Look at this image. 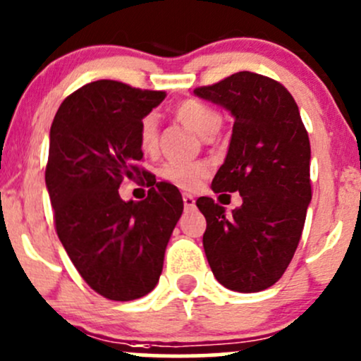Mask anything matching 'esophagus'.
I'll return each mask as SVG.
<instances>
[{
	"mask_svg": "<svg viewBox=\"0 0 361 361\" xmlns=\"http://www.w3.org/2000/svg\"><path fill=\"white\" fill-rule=\"evenodd\" d=\"M182 201H184V206L188 209L194 208V204H196V200H194L191 194H184V196H182Z\"/></svg>",
	"mask_w": 361,
	"mask_h": 361,
	"instance_id": "obj_1",
	"label": "esophagus"
}]
</instances>
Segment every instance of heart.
<instances>
[{
	"label": "heart",
	"mask_w": 361,
	"mask_h": 361,
	"mask_svg": "<svg viewBox=\"0 0 361 361\" xmlns=\"http://www.w3.org/2000/svg\"><path fill=\"white\" fill-rule=\"evenodd\" d=\"M173 114L184 126L209 140L221 128V117L209 105L200 100H184L173 109ZM137 141L143 152H153L159 143V121L155 114H148L141 119L137 129ZM209 173V167L202 161H167L160 170L161 179L185 191H194L201 185L202 179Z\"/></svg>",
	"instance_id": "b5f03b06"
}]
</instances>
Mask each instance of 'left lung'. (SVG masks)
<instances>
[{
  "label": "left lung",
  "instance_id": "1",
  "mask_svg": "<svg viewBox=\"0 0 361 361\" xmlns=\"http://www.w3.org/2000/svg\"><path fill=\"white\" fill-rule=\"evenodd\" d=\"M194 95L233 116L225 161L214 192H238L242 204L226 214L202 196L206 259L225 288L254 293L283 276L300 242L310 189V141L298 105L281 83L238 71Z\"/></svg>",
  "mask_w": 361,
  "mask_h": 361
}]
</instances>
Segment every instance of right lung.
Wrapping results in <instances>:
<instances>
[{
    "mask_svg": "<svg viewBox=\"0 0 361 361\" xmlns=\"http://www.w3.org/2000/svg\"><path fill=\"white\" fill-rule=\"evenodd\" d=\"M165 97L99 80L71 93L52 121L46 185L56 232L82 278L109 300H136L155 288L184 209L169 182L153 180L137 202L117 191L123 177L141 173L137 129Z\"/></svg>",
    "mask_w": 361,
    "mask_h": 361,
    "instance_id": "obj_1",
    "label": "right lung"
}]
</instances>
